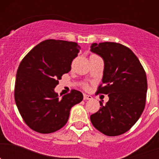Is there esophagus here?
I'll use <instances>...</instances> for the list:
<instances>
[{
    "label": "esophagus",
    "instance_id": "1",
    "mask_svg": "<svg viewBox=\"0 0 159 159\" xmlns=\"http://www.w3.org/2000/svg\"><path fill=\"white\" fill-rule=\"evenodd\" d=\"M84 100H91L92 99V96L89 95H84Z\"/></svg>",
    "mask_w": 159,
    "mask_h": 159
}]
</instances>
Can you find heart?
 I'll return each instance as SVG.
<instances>
[{
  "mask_svg": "<svg viewBox=\"0 0 159 159\" xmlns=\"http://www.w3.org/2000/svg\"><path fill=\"white\" fill-rule=\"evenodd\" d=\"M84 88H86V89H88V85H85V86H84Z\"/></svg>",
  "mask_w": 159,
  "mask_h": 159,
  "instance_id": "obj_1",
  "label": "heart"
}]
</instances>
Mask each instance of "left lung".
Segmentation results:
<instances>
[{
	"mask_svg": "<svg viewBox=\"0 0 159 159\" xmlns=\"http://www.w3.org/2000/svg\"><path fill=\"white\" fill-rule=\"evenodd\" d=\"M91 51L104 61L102 84L97 94L108 95L105 105L91 116L92 125L102 134L117 136L130 130L139 120L146 104V72L134 53L114 42L92 43Z\"/></svg>",
	"mask_w": 159,
	"mask_h": 159,
	"instance_id": "left-lung-1",
	"label": "left lung"
}]
</instances>
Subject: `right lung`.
Returning a JSON list of instances; mask_svg holds the SVG:
<instances>
[{
	"label": "right lung",
	"mask_w": 159,
	"mask_h": 159,
	"mask_svg": "<svg viewBox=\"0 0 159 159\" xmlns=\"http://www.w3.org/2000/svg\"><path fill=\"white\" fill-rule=\"evenodd\" d=\"M80 47L75 42L46 40L28 53L16 71L14 97L25 123L32 130L49 134L67 123L71 108L83 100L72 90L60 99L54 88L71 70Z\"/></svg>",
	"instance_id": "obj_1"
}]
</instances>
